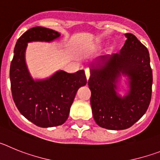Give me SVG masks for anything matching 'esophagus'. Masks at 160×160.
Here are the masks:
<instances>
[{"label": "esophagus", "instance_id": "esophagus-1", "mask_svg": "<svg viewBox=\"0 0 160 160\" xmlns=\"http://www.w3.org/2000/svg\"><path fill=\"white\" fill-rule=\"evenodd\" d=\"M85 73H86V76H87V80H89V78H90V70H89L88 68H87L86 70H85Z\"/></svg>", "mask_w": 160, "mask_h": 160}]
</instances>
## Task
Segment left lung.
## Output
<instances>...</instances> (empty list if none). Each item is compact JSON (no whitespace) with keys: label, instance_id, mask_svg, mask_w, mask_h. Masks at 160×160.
Returning a JSON list of instances; mask_svg holds the SVG:
<instances>
[{"label":"left lung","instance_id":"8db88e82","mask_svg":"<svg viewBox=\"0 0 160 160\" xmlns=\"http://www.w3.org/2000/svg\"><path fill=\"white\" fill-rule=\"evenodd\" d=\"M119 53L98 58L90 65L88 81L94 121L108 130L131 128L146 113L152 98V70L148 49L132 33H126ZM122 76L128 77L125 96L118 93Z\"/></svg>","mask_w":160,"mask_h":160}]
</instances>
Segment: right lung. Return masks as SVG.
<instances>
[{"mask_svg": "<svg viewBox=\"0 0 160 160\" xmlns=\"http://www.w3.org/2000/svg\"><path fill=\"white\" fill-rule=\"evenodd\" d=\"M57 31L48 28H31L18 40L10 65L11 90L18 111L40 128H53L64 123L78 90L87 84L83 70L74 73L58 70L45 79H33L25 62L28 43L51 42L60 38Z\"/></svg>", "mask_w": 160, "mask_h": 160, "instance_id": "1", "label": "right lung"}]
</instances>
